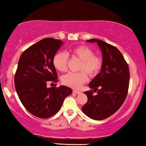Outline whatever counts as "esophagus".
Returning <instances> with one entry per match:
<instances>
[{
	"mask_svg": "<svg viewBox=\"0 0 146 146\" xmlns=\"http://www.w3.org/2000/svg\"><path fill=\"white\" fill-rule=\"evenodd\" d=\"M73 92H74V93H76V94H79V93L81 92L77 90H74Z\"/></svg>",
	"mask_w": 146,
	"mask_h": 146,
	"instance_id": "esophagus-1",
	"label": "esophagus"
}]
</instances>
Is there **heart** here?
<instances>
[{"mask_svg":"<svg viewBox=\"0 0 146 146\" xmlns=\"http://www.w3.org/2000/svg\"><path fill=\"white\" fill-rule=\"evenodd\" d=\"M81 60L76 73L70 72L62 77V82L65 86L74 88H80L88 80V74L90 76L97 74L102 69L104 58L100 55H94V51L86 45H78L70 50L66 53L59 52L53 58V65L59 72L68 70V56Z\"/></svg>","mask_w":146,"mask_h":146,"instance_id":"obj_1","label":"heart"}]
</instances>
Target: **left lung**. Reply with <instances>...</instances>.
<instances>
[{
  "label": "left lung",
  "instance_id": "8db88e82",
  "mask_svg": "<svg viewBox=\"0 0 146 146\" xmlns=\"http://www.w3.org/2000/svg\"><path fill=\"white\" fill-rule=\"evenodd\" d=\"M88 42H97L103 53L104 65L101 72L89 84L90 90L85 92L88 101L82 111L94 120H104L121 108L128 92L130 70L121 52L114 45L98 39ZM94 92L96 95H94Z\"/></svg>",
  "mask_w": 146,
  "mask_h": 146
}]
</instances>
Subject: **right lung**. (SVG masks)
<instances>
[{
  "mask_svg": "<svg viewBox=\"0 0 146 146\" xmlns=\"http://www.w3.org/2000/svg\"><path fill=\"white\" fill-rule=\"evenodd\" d=\"M63 42L45 38L26 49L19 60L14 76L16 92L25 109L35 117L47 119L59 111L71 88H47V82H58L53 58Z\"/></svg>",
  "mask_w": 146,
  "mask_h": 146,
  "instance_id": "obj_1",
  "label": "right lung"
}]
</instances>
